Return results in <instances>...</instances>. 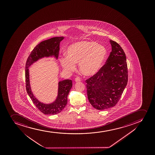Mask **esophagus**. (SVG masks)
<instances>
[{"label":"esophagus","mask_w":155,"mask_h":155,"mask_svg":"<svg viewBox=\"0 0 155 155\" xmlns=\"http://www.w3.org/2000/svg\"><path fill=\"white\" fill-rule=\"evenodd\" d=\"M74 81L75 82H80L81 81V78L79 77H77L75 78Z\"/></svg>","instance_id":"34e87169"}]
</instances>
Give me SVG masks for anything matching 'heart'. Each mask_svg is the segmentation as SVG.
<instances>
[{
    "instance_id": "1",
    "label": "heart",
    "mask_w": 155,
    "mask_h": 155,
    "mask_svg": "<svg viewBox=\"0 0 155 155\" xmlns=\"http://www.w3.org/2000/svg\"><path fill=\"white\" fill-rule=\"evenodd\" d=\"M104 46L93 41H81L70 45L65 57L61 59V66L64 71L71 73L78 63L81 73L86 77L96 74L101 69L107 58Z\"/></svg>"
}]
</instances>
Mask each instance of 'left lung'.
Segmentation results:
<instances>
[{
	"mask_svg": "<svg viewBox=\"0 0 155 155\" xmlns=\"http://www.w3.org/2000/svg\"><path fill=\"white\" fill-rule=\"evenodd\" d=\"M112 51L96 74L86 80L87 96L94 108L103 110L115 106L128 82L125 52L117 43L110 40Z\"/></svg>",
	"mask_w": 155,
	"mask_h": 155,
	"instance_id": "left-lung-1",
	"label": "left lung"
}]
</instances>
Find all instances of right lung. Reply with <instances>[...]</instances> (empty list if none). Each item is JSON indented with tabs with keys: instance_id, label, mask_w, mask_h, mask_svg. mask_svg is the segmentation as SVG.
Returning <instances> with one entry per match:
<instances>
[{
	"instance_id": "1",
	"label": "right lung",
	"mask_w": 155,
	"mask_h": 155,
	"mask_svg": "<svg viewBox=\"0 0 155 155\" xmlns=\"http://www.w3.org/2000/svg\"><path fill=\"white\" fill-rule=\"evenodd\" d=\"M64 39V37H57L42 41L32 50L27 58L25 66L26 88L27 94L32 102L41 112L45 115H55L64 109L67 104L68 96L72 87L71 80H65L58 82L57 98L54 101L49 104L39 101L34 96L30 87L29 67L34 63L44 57H58L59 44Z\"/></svg>"
}]
</instances>
